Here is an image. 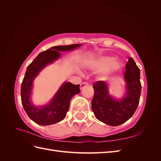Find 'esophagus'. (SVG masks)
Instances as JSON below:
<instances>
[{"instance_id":"obj_1","label":"esophagus","mask_w":161,"mask_h":161,"mask_svg":"<svg viewBox=\"0 0 161 161\" xmlns=\"http://www.w3.org/2000/svg\"><path fill=\"white\" fill-rule=\"evenodd\" d=\"M87 85H89V82H82V83H81L80 85V89H82V88H84L85 86H87Z\"/></svg>"}]
</instances>
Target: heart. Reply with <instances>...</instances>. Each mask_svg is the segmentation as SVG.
I'll return each mask as SVG.
<instances>
[{
  "instance_id": "b5f03b06",
  "label": "heart",
  "mask_w": 161,
  "mask_h": 161,
  "mask_svg": "<svg viewBox=\"0 0 161 161\" xmlns=\"http://www.w3.org/2000/svg\"><path fill=\"white\" fill-rule=\"evenodd\" d=\"M121 66H122V64L121 62L118 60L113 61V58L111 56L101 57L96 60L92 64V68L94 69H105L103 72V75L105 77H107L114 72L119 70Z\"/></svg>"
}]
</instances>
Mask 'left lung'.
Here are the masks:
<instances>
[{
	"mask_svg": "<svg viewBox=\"0 0 161 161\" xmlns=\"http://www.w3.org/2000/svg\"><path fill=\"white\" fill-rule=\"evenodd\" d=\"M140 76V69L133 58L130 57L124 74L127 92L124 98L119 101L114 99L109 95L105 82H95L92 86L94 96L92 109L96 118L112 126L121 125L128 121L134 115L139 104L142 89Z\"/></svg>",
	"mask_w": 161,
	"mask_h": 161,
	"instance_id": "8db88e82",
	"label": "left lung"
}]
</instances>
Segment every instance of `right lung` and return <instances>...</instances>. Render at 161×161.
I'll return each instance as SVG.
<instances>
[{"label": "right lung", "instance_id": "right-lung-1", "mask_svg": "<svg viewBox=\"0 0 161 161\" xmlns=\"http://www.w3.org/2000/svg\"><path fill=\"white\" fill-rule=\"evenodd\" d=\"M82 44L58 46L39 53V55L27 66L21 84V102L27 115L37 124L47 125L59 122L65 118L69 111L70 101L75 95L79 93L80 85L65 82L52 99L50 103L37 108L30 101L33 81L42 69L47 64L56 60L60 56L58 51H69L79 47Z\"/></svg>", "mask_w": 161, "mask_h": 161}]
</instances>
